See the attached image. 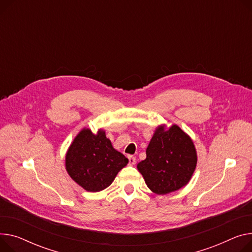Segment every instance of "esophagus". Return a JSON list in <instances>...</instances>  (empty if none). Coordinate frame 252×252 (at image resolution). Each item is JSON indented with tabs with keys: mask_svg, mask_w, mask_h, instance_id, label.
I'll use <instances>...</instances> for the list:
<instances>
[{
	"mask_svg": "<svg viewBox=\"0 0 252 252\" xmlns=\"http://www.w3.org/2000/svg\"><path fill=\"white\" fill-rule=\"evenodd\" d=\"M128 164L129 165H135L136 164V158L133 156H128Z\"/></svg>",
	"mask_w": 252,
	"mask_h": 252,
	"instance_id": "esophagus-1",
	"label": "esophagus"
}]
</instances>
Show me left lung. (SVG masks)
<instances>
[{"instance_id": "8db88e82", "label": "left lung", "mask_w": 252, "mask_h": 252, "mask_svg": "<svg viewBox=\"0 0 252 252\" xmlns=\"http://www.w3.org/2000/svg\"><path fill=\"white\" fill-rule=\"evenodd\" d=\"M146 155L137 168L147 187L156 194H167L186 187L197 163L191 138L175 124L156 127Z\"/></svg>"}]
</instances>
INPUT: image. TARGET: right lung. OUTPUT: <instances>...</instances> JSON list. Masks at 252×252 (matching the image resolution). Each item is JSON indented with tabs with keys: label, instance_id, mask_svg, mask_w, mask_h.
Returning <instances> with one entry per match:
<instances>
[{
	"label": "right lung",
	"instance_id": "right-lung-1",
	"mask_svg": "<svg viewBox=\"0 0 252 252\" xmlns=\"http://www.w3.org/2000/svg\"><path fill=\"white\" fill-rule=\"evenodd\" d=\"M65 170L81 188L90 192L108 188L128 159L115 150L105 130L96 133L82 128L65 153Z\"/></svg>",
	"mask_w": 252,
	"mask_h": 252
}]
</instances>
